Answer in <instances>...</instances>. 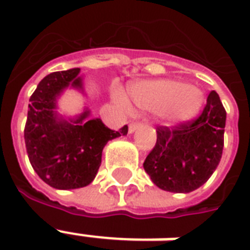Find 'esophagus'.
I'll return each mask as SVG.
<instances>
[{
    "mask_svg": "<svg viewBox=\"0 0 250 250\" xmlns=\"http://www.w3.org/2000/svg\"><path fill=\"white\" fill-rule=\"evenodd\" d=\"M142 126V124L141 123H132L130 125H129V133L132 134V133H134L138 129V127Z\"/></svg>",
    "mask_w": 250,
    "mask_h": 250,
    "instance_id": "obj_1",
    "label": "esophagus"
}]
</instances>
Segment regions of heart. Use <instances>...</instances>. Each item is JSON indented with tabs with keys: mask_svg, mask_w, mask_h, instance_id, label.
I'll return each instance as SVG.
<instances>
[{
	"mask_svg": "<svg viewBox=\"0 0 250 250\" xmlns=\"http://www.w3.org/2000/svg\"><path fill=\"white\" fill-rule=\"evenodd\" d=\"M113 99L124 109L130 110L123 93L114 92ZM129 99L138 109L161 112L170 124H183L198 114L203 93L194 85L175 80H154L133 84L129 88Z\"/></svg>",
	"mask_w": 250,
	"mask_h": 250,
	"instance_id": "1",
	"label": "heart"
}]
</instances>
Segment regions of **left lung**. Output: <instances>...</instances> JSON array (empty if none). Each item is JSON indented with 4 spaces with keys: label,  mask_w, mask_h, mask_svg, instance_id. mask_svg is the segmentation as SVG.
<instances>
[{
    "label": "left lung",
    "mask_w": 250,
    "mask_h": 250,
    "mask_svg": "<svg viewBox=\"0 0 250 250\" xmlns=\"http://www.w3.org/2000/svg\"><path fill=\"white\" fill-rule=\"evenodd\" d=\"M227 113L215 91L200 117L178 126L157 127V144L144 168L161 189L187 194L203 186L220 162Z\"/></svg>",
    "instance_id": "8db88e82"
}]
</instances>
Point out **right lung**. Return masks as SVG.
I'll return each mask as SVG.
<instances>
[{"label": "right lung", "mask_w": 250, "mask_h": 250, "mask_svg": "<svg viewBox=\"0 0 250 250\" xmlns=\"http://www.w3.org/2000/svg\"><path fill=\"white\" fill-rule=\"evenodd\" d=\"M80 68L47 75L30 97L25 144L34 171L56 189L85 187L95 179L101 154L108 141L126 136L125 125L110 130L100 118H91L84 106L82 113L67 117L58 112V100L68 88L84 93Z\"/></svg>", "instance_id": "1"}]
</instances>
